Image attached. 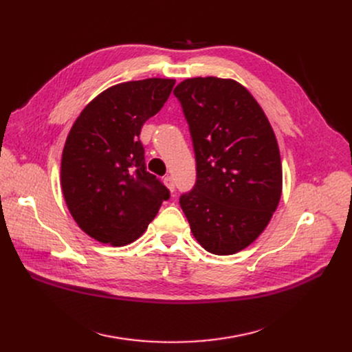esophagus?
<instances>
[{
    "label": "esophagus",
    "instance_id": "obj_1",
    "mask_svg": "<svg viewBox=\"0 0 352 352\" xmlns=\"http://www.w3.org/2000/svg\"><path fill=\"white\" fill-rule=\"evenodd\" d=\"M164 182H165V186L170 188L171 192L175 191V181H174V178H173L171 175H166V177L164 178Z\"/></svg>",
    "mask_w": 352,
    "mask_h": 352
}]
</instances>
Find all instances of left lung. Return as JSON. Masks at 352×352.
I'll return each mask as SVG.
<instances>
[{
    "mask_svg": "<svg viewBox=\"0 0 352 352\" xmlns=\"http://www.w3.org/2000/svg\"><path fill=\"white\" fill-rule=\"evenodd\" d=\"M192 140L197 179L179 197L197 241L230 255L254 243L278 207V144L261 107L236 81L190 78L174 89Z\"/></svg>",
    "mask_w": 352,
    "mask_h": 352,
    "instance_id": "1",
    "label": "left lung"
}]
</instances>
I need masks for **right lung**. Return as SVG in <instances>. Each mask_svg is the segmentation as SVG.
Here are the masks:
<instances>
[{"label":"right lung","instance_id":"right-lung-1","mask_svg":"<svg viewBox=\"0 0 352 352\" xmlns=\"http://www.w3.org/2000/svg\"><path fill=\"white\" fill-rule=\"evenodd\" d=\"M174 84L148 78L111 87L71 128L61 160L63 194L80 228L100 243L135 241L170 198L161 179L146 171L140 134Z\"/></svg>","mask_w":352,"mask_h":352}]
</instances>
